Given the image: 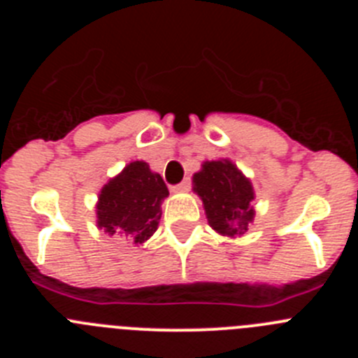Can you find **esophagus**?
<instances>
[{
	"label": "esophagus",
	"instance_id": "obj_1",
	"mask_svg": "<svg viewBox=\"0 0 358 358\" xmlns=\"http://www.w3.org/2000/svg\"><path fill=\"white\" fill-rule=\"evenodd\" d=\"M189 186H192V181H189V177H186L185 181L179 182V185L172 186V192H188Z\"/></svg>",
	"mask_w": 358,
	"mask_h": 358
}]
</instances>
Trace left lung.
Here are the masks:
<instances>
[{"label":"left lung","instance_id":"left-lung-1","mask_svg":"<svg viewBox=\"0 0 358 358\" xmlns=\"http://www.w3.org/2000/svg\"><path fill=\"white\" fill-rule=\"evenodd\" d=\"M195 192L202 199L210 226L227 236L243 235L255 217V192L249 179L231 161H208L194 176Z\"/></svg>","mask_w":358,"mask_h":358}]
</instances>
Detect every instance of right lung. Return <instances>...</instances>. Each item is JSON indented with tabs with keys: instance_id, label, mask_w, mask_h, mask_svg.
<instances>
[{
	"instance_id": "obj_1",
	"label": "right lung",
	"mask_w": 358,
	"mask_h": 358,
	"mask_svg": "<svg viewBox=\"0 0 358 358\" xmlns=\"http://www.w3.org/2000/svg\"><path fill=\"white\" fill-rule=\"evenodd\" d=\"M169 195L163 177L143 161L129 163L110 179L98 197V226L109 235L143 243L154 235L161 218V201Z\"/></svg>"
}]
</instances>
